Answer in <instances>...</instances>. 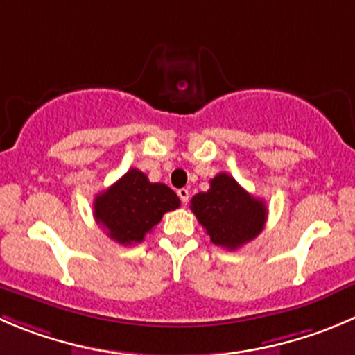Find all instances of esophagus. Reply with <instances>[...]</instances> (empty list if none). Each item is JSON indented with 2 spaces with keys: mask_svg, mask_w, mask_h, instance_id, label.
<instances>
[{
  "mask_svg": "<svg viewBox=\"0 0 355 355\" xmlns=\"http://www.w3.org/2000/svg\"><path fill=\"white\" fill-rule=\"evenodd\" d=\"M178 197L181 198L183 204H187L188 198H190V190H188V188H181V190H178Z\"/></svg>",
  "mask_w": 355,
  "mask_h": 355,
  "instance_id": "obj_1",
  "label": "esophagus"
}]
</instances>
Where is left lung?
<instances>
[{
  "label": "left lung",
  "mask_w": 355,
  "mask_h": 355,
  "mask_svg": "<svg viewBox=\"0 0 355 355\" xmlns=\"http://www.w3.org/2000/svg\"><path fill=\"white\" fill-rule=\"evenodd\" d=\"M191 211L212 244L230 251L258 237L266 221L265 202L252 197L226 172L212 178L207 191L191 198Z\"/></svg>",
  "instance_id": "obj_1"
}]
</instances>
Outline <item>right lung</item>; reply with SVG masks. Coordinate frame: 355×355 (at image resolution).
<instances>
[{
  "label": "right lung",
  "instance_id": "1",
  "mask_svg": "<svg viewBox=\"0 0 355 355\" xmlns=\"http://www.w3.org/2000/svg\"><path fill=\"white\" fill-rule=\"evenodd\" d=\"M180 198L167 184L150 183L137 168L125 172L120 180L94 200V216L118 244L132 245L158 225L162 216L180 207Z\"/></svg>",
  "mask_w": 355,
  "mask_h": 355
}]
</instances>
